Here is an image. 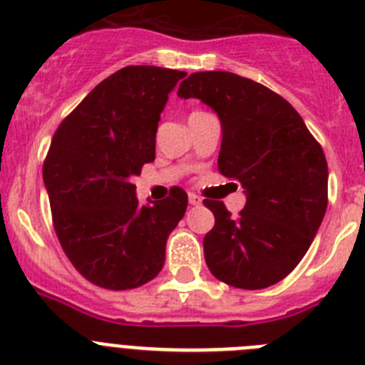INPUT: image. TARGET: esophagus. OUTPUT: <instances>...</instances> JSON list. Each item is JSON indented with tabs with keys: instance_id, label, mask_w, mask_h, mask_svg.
<instances>
[{
	"instance_id": "obj_1",
	"label": "esophagus",
	"mask_w": 365,
	"mask_h": 365,
	"mask_svg": "<svg viewBox=\"0 0 365 365\" xmlns=\"http://www.w3.org/2000/svg\"><path fill=\"white\" fill-rule=\"evenodd\" d=\"M188 199H190V205L192 206H199L202 202V199L199 197V195H195V193H190Z\"/></svg>"
}]
</instances>
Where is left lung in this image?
<instances>
[{
  "instance_id": "8db88e82",
  "label": "left lung",
  "mask_w": 365,
  "mask_h": 365,
  "mask_svg": "<svg viewBox=\"0 0 365 365\" xmlns=\"http://www.w3.org/2000/svg\"><path fill=\"white\" fill-rule=\"evenodd\" d=\"M177 96L199 98L221 120L219 172L245 188L232 217L205 199L215 225L205 235L206 265L227 285L256 291L282 282L311 247L327 210V160L285 98L227 71L193 73Z\"/></svg>"
}]
</instances>
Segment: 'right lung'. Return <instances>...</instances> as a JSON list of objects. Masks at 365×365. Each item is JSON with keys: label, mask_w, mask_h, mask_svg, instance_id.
<instances>
[{"label": "right lung", "mask_w": 365, "mask_h": 365, "mask_svg": "<svg viewBox=\"0 0 365 365\" xmlns=\"http://www.w3.org/2000/svg\"><path fill=\"white\" fill-rule=\"evenodd\" d=\"M185 71L130 66L108 76L60 124L43 164L58 240L83 278L109 291L160 272L166 241L188 206L182 188L138 205L135 175L155 159L168 95Z\"/></svg>", "instance_id": "obj_1"}]
</instances>
